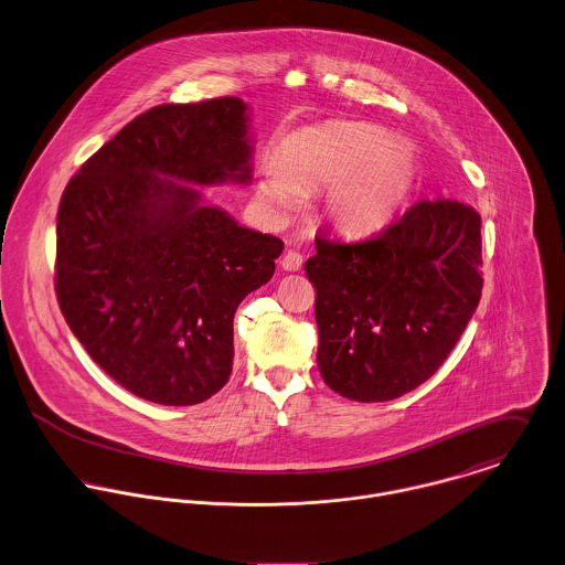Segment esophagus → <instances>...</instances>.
<instances>
[{
	"instance_id": "1",
	"label": "esophagus",
	"mask_w": 565,
	"mask_h": 565,
	"mask_svg": "<svg viewBox=\"0 0 565 565\" xmlns=\"http://www.w3.org/2000/svg\"><path fill=\"white\" fill-rule=\"evenodd\" d=\"M301 266H303V255L297 250H288L281 259V268L288 273H297V270H301Z\"/></svg>"
}]
</instances>
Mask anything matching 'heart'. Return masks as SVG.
Masks as SVG:
<instances>
[{"label":"heart","instance_id":"obj_1","mask_svg":"<svg viewBox=\"0 0 565 565\" xmlns=\"http://www.w3.org/2000/svg\"><path fill=\"white\" fill-rule=\"evenodd\" d=\"M418 182V167L405 147L372 125L332 122L295 134L281 162L259 169L257 198L270 211L299 204L303 189L328 186L326 211L337 228L352 235L390 226Z\"/></svg>","mask_w":565,"mask_h":565}]
</instances>
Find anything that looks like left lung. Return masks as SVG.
I'll return each mask as SVG.
<instances>
[{
    "label": "left lung",
    "instance_id": "obj_1",
    "mask_svg": "<svg viewBox=\"0 0 565 565\" xmlns=\"http://www.w3.org/2000/svg\"><path fill=\"white\" fill-rule=\"evenodd\" d=\"M482 220L456 200H423L376 237L317 235V365L359 403L394 401L436 374L482 297Z\"/></svg>",
    "mask_w": 565,
    "mask_h": 565
}]
</instances>
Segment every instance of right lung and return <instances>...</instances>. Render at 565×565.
Returning a JSON list of instances; mask_svg holds the SVG:
<instances>
[{
  "label": "right lung",
  "instance_id": "obj_1",
  "mask_svg": "<svg viewBox=\"0 0 565 565\" xmlns=\"http://www.w3.org/2000/svg\"><path fill=\"white\" fill-rule=\"evenodd\" d=\"M248 120L237 96L151 107L61 195L58 308L92 361L149 403L198 405L226 385L235 310L284 250L192 186L250 182Z\"/></svg>",
  "mask_w": 565,
  "mask_h": 565
}]
</instances>
